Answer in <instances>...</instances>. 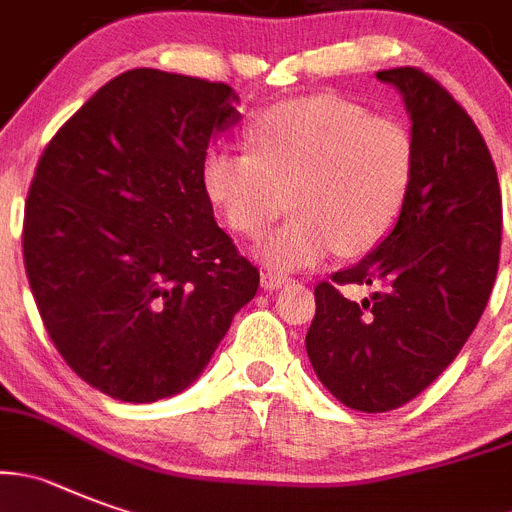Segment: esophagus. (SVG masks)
Listing matches in <instances>:
<instances>
[{"instance_id": "34e87169", "label": "esophagus", "mask_w": 512, "mask_h": 512, "mask_svg": "<svg viewBox=\"0 0 512 512\" xmlns=\"http://www.w3.org/2000/svg\"><path fill=\"white\" fill-rule=\"evenodd\" d=\"M287 284H289L287 276L271 274V271H266V274H261V287L269 289V292H274V289H281V287H287Z\"/></svg>"}]
</instances>
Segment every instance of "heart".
<instances>
[{
	"instance_id": "obj_1",
	"label": "heart",
	"mask_w": 512,
	"mask_h": 512,
	"mask_svg": "<svg viewBox=\"0 0 512 512\" xmlns=\"http://www.w3.org/2000/svg\"><path fill=\"white\" fill-rule=\"evenodd\" d=\"M248 144L251 152L213 149L203 185L243 236L264 233L289 198L297 215L259 246L279 271L320 264L337 248L370 251L396 223L414 177L409 131L340 96L271 106L251 124Z\"/></svg>"
}]
</instances>
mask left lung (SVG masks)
<instances>
[{
    "instance_id": "left-lung-1",
    "label": "left lung",
    "mask_w": 512,
    "mask_h": 512,
    "mask_svg": "<svg viewBox=\"0 0 512 512\" xmlns=\"http://www.w3.org/2000/svg\"><path fill=\"white\" fill-rule=\"evenodd\" d=\"M375 78L403 98L414 177L388 236L317 284L304 340L322 386L365 414L409 403L457 358L490 299L503 236L498 172L467 111L416 68ZM342 283L376 292L358 305L336 292Z\"/></svg>"
}]
</instances>
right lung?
Masks as SVG:
<instances>
[{
	"mask_svg": "<svg viewBox=\"0 0 512 512\" xmlns=\"http://www.w3.org/2000/svg\"><path fill=\"white\" fill-rule=\"evenodd\" d=\"M238 121L231 86L134 68L37 162L22 231L32 297L65 363L116 401L192 386L259 289L203 185L208 144Z\"/></svg>",
	"mask_w": 512,
	"mask_h": 512,
	"instance_id": "obj_1",
	"label": "right lung"
}]
</instances>
